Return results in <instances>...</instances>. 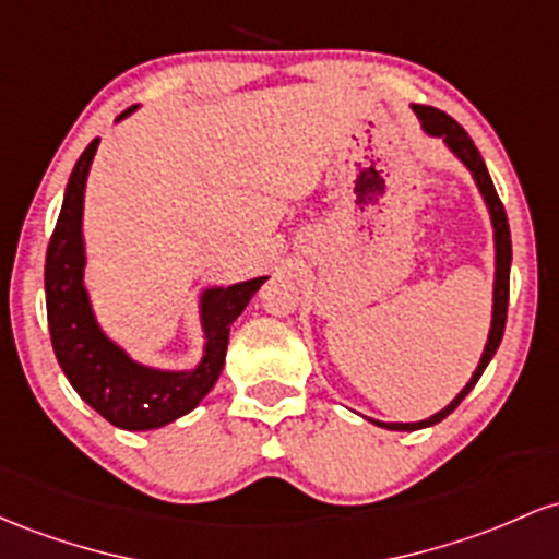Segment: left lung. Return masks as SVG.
<instances>
[{"label": "left lung", "instance_id": "left-lung-1", "mask_svg": "<svg viewBox=\"0 0 559 559\" xmlns=\"http://www.w3.org/2000/svg\"><path fill=\"white\" fill-rule=\"evenodd\" d=\"M415 116L419 118V127L432 140H441L449 147V153L454 155L462 166L467 168L469 177H473L475 187H478L483 203H486L488 218H491V229H493V306H491V330H488V341L486 348H483L478 367H475L473 378L467 380V385L456 393L454 399L443 406L441 412L430 415L428 419H419V423H382V419H372L367 417L369 423L378 425V428L385 430H423L430 428V425H438L441 419H447L451 412L460 406V401L467 396L469 391L475 388V382L480 380V374L486 372L488 361L493 359L497 354L501 335H504V322H507V304H510V263H512V240H510V224H507V213L504 205L493 190V181L488 177V168L483 163L478 147H475L473 140L467 136V131L454 121V118L447 116L443 110L430 108V105H412Z\"/></svg>", "mask_w": 559, "mask_h": 559}]
</instances>
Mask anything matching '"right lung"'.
I'll list each match as a JSON object with an SVG mask.
<instances>
[{
  "mask_svg": "<svg viewBox=\"0 0 559 559\" xmlns=\"http://www.w3.org/2000/svg\"><path fill=\"white\" fill-rule=\"evenodd\" d=\"M136 105L116 118L123 121ZM99 140L81 153L68 179L58 227L47 248L44 290L52 348L73 391L97 415L121 430H155L185 417L209 396L224 369L229 328L269 277H253L229 287H205L198 313L203 356L190 369H163L136 361L103 330L84 285V192Z\"/></svg>",
  "mask_w": 559,
  "mask_h": 559,
  "instance_id": "1",
  "label": "right lung"
}]
</instances>
